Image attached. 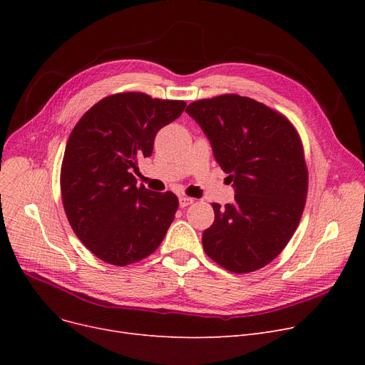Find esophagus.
<instances>
[{
  "label": "esophagus",
  "mask_w": 365,
  "mask_h": 365,
  "mask_svg": "<svg viewBox=\"0 0 365 365\" xmlns=\"http://www.w3.org/2000/svg\"><path fill=\"white\" fill-rule=\"evenodd\" d=\"M192 202H194V200H192V198L185 197V195H182V197L179 198V204H180V207H187V205H190Z\"/></svg>",
  "instance_id": "obj_1"
}]
</instances>
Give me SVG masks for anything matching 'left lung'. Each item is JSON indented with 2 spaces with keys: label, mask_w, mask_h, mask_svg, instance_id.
<instances>
[{
  "label": "left lung",
  "mask_w": 365,
  "mask_h": 365,
  "mask_svg": "<svg viewBox=\"0 0 365 365\" xmlns=\"http://www.w3.org/2000/svg\"><path fill=\"white\" fill-rule=\"evenodd\" d=\"M186 112L235 187L232 204L213 202L204 252L231 272L257 271L284 250L303 213L308 167L299 133L282 113L238 94L192 102Z\"/></svg>",
  "instance_id": "left-lung-1"
}]
</instances>
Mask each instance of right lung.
I'll return each mask as SVG.
<instances>
[{"instance_id":"1","label":"right lung","mask_w":365,"mask_h":365,"mask_svg":"<svg viewBox=\"0 0 365 365\" xmlns=\"http://www.w3.org/2000/svg\"><path fill=\"white\" fill-rule=\"evenodd\" d=\"M183 101L139 91L110 94L73 127L61 168V192L75 235L101 260L127 266L157 250L179 207L178 197L136 185L138 160L179 118Z\"/></svg>"}]
</instances>
